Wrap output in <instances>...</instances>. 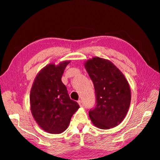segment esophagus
<instances>
[{
	"label": "esophagus",
	"mask_w": 160,
	"mask_h": 160,
	"mask_svg": "<svg viewBox=\"0 0 160 160\" xmlns=\"http://www.w3.org/2000/svg\"><path fill=\"white\" fill-rule=\"evenodd\" d=\"M78 104H79V105H80V107H83V106H84V104H83L82 101L79 100V101H78Z\"/></svg>",
	"instance_id": "esophagus-1"
}]
</instances>
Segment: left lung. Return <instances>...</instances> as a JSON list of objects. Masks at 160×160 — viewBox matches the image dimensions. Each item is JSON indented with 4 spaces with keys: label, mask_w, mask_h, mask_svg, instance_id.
Here are the masks:
<instances>
[{
    "label": "left lung",
    "mask_w": 160,
    "mask_h": 160,
    "mask_svg": "<svg viewBox=\"0 0 160 160\" xmlns=\"http://www.w3.org/2000/svg\"><path fill=\"white\" fill-rule=\"evenodd\" d=\"M85 66L95 90L96 106L89 112L92 123L103 129L116 127L125 118L130 106L128 82L108 60L94 57Z\"/></svg>",
    "instance_id": "1"
}]
</instances>
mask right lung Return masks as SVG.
Segmentation results:
<instances>
[{
	"instance_id": "1",
	"label": "right lung",
	"mask_w": 160,
	"mask_h": 160,
	"mask_svg": "<svg viewBox=\"0 0 160 160\" xmlns=\"http://www.w3.org/2000/svg\"><path fill=\"white\" fill-rule=\"evenodd\" d=\"M70 62L49 64L37 75L30 94L32 115L38 124L50 133H60L67 128L78 103L69 97L62 82L63 71Z\"/></svg>"
}]
</instances>
